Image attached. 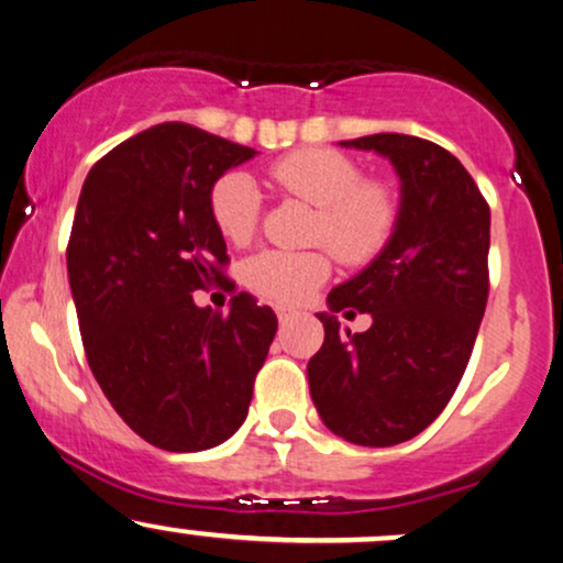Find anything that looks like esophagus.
I'll list each match as a JSON object with an SVG mask.
<instances>
[{"label": "esophagus", "mask_w": 563, "mask_h": 563, "mask_svg": "<svg viewBox=\"0 0 563 563\" xmlns=\"http://www.w3.org/2000/svg\"><path fill=\"white\" fill-rule=\"evenodd\" d=\"M276 316H279L282 323H287L289 318H292V310H289V308H276Z\"/></svg>", "instance_id": "obj_1"}]
</instances>
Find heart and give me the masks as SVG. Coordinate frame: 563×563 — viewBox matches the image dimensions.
<instances>
[{
    "instance_id": "obj_1",
    "label": "heart",
    "mask_w": 563,
    "mask_h": 563,
    "mask_svg": "<svg viewBox=\"0 0 563 563\" xmlns=\"http://www.w3.org/2000/svg\"><path fill=\"white\" fill-rule=\"evenodd\" d=\"M289 196L316 206L313 240L325 242L344 263H365L384 250L399 219L397 192L378 179H360V166L331 148H300L268 169ZM221 238L245 245L258 227L261 196L242 172L219 177L208 196ZM325 250H261L245 261L242 279L271 302L295 305L329 279Z\"/></svg>"
}]
</instances>
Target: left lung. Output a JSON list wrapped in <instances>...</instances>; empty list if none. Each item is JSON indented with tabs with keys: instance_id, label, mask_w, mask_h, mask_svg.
Listing matches in <instances>:
<instances>
[{
	"instance_id": "obj_1",
	"label": "left lung",
	"mask_w": 563,
	"mask_h": 563,
	"mask_svg": "<svg viewBox=\"0 0 563 563\" xmlns=\"http://www.w3.org/2000/svg\"><path fill=\"white\" fill-rule=\"evenodd\" d=\"M339 145L373 151L399 177V219L384 250L329 292L323 346L310 357V397L323 426L357 446H394L449 405L488 302L490 208L441 145L378 133ZM367 312L352 335L335 313Z\"/></svg>"
}]
</instances>
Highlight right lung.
Wrapping results in <instances>:
<instances>
[{"mask_svg": "<svg viewBox=\"0 0 563 563\" xmlns=\"http://www.w3.org/2000/svg\"><path fill=\"white\" fill-rule=\"evenodd\" d=\"M255 154L164 122L109 151L82 183L67 245L82 346L117 415L158 449L203 451L238 433L279 325L247 292L229 313L192 300L224 282L229 261L211 187Z\"/></svg>", "mask_w": 563, "mask_h": 563, "instance_id": "1", "label": "right lung"}]
</instances>
